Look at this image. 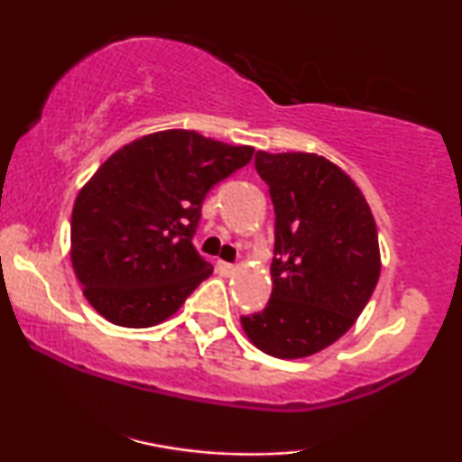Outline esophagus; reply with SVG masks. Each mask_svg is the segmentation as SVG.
Masks as SVG:
<instances>
[{
    "mask_svg": "<svg viewBox=\"0 0 462 462\" xmlns=\"http://www.w3.org/2000/svg\"><path fill=\"white\" fill-rule=\"evenodd\" d=\"M217 269H218L220 275H233V273H236V271H237L236 264L225 263V261H218V263H217Z\"/></svg>",
    "mask_w": 462,
    "mask_h": 462,
    "instance_id": "esophagus-1",
    "label": "esophagus"
}]
</instances>
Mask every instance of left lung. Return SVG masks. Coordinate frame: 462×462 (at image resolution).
I'll list each match as a JSON object with an SVG mask.
<instances>
[{
  "label": "left lung",
  "instance_id": "obj_1",
  "mask_svg": "<svg viewBox=\"0 0 462 462\" xmlns=\"http://www.w3.org/2000/svg\"><path fill=\"white\" fill-rule=\"evenodd\" d=\"M254 166L275 208L273 292L242 328L267 356L309 357L368 305L381 275L376 223L351 176L326 157L258 151Z\"/></svg>",
  "mask_w": 462,
  "mask_h": 462
}]
</instances>
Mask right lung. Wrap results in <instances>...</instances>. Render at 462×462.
Instances as JSON below:
<instances>
[{
  "label": "right lung",
  "instance_id": "right-lung-1",
  "mask_svg": "<svg viewBox=\"0 0 462 462\" xmlns=\"http://www.w3.org/2000/svg\"><path fill=\"white\" fill-rule=\"evenodd\" d=\"M248 144L162 130L117 149L81 187L71 214V264L106 321L151 328L212 275L193 248L206 193L244 168Z\"/></svg>",
  "mask_w": 462,
  "mask_h": 462
}]
</instances>
